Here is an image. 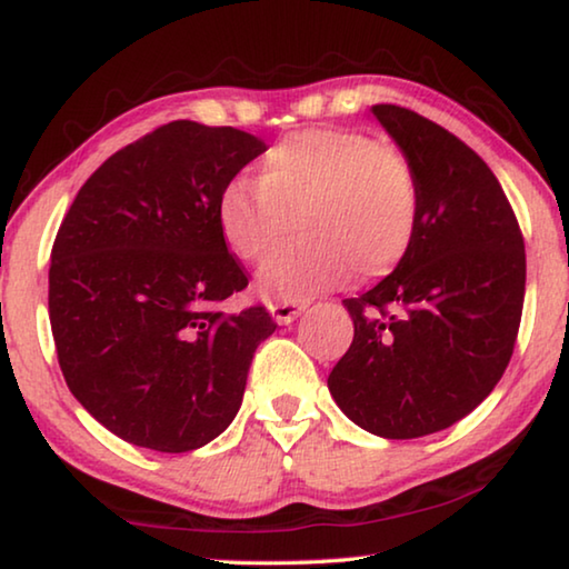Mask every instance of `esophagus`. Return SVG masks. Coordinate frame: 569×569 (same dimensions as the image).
I'll list each match as a JSON object with an SVG mask.
<instances>
[{
  "label": "esophagus",
  "instance_id": "esophagus-1",
  "mask_svg": "<svg viewBox=\"0 0 569 569\" xmlns=\"http://www.w3.org/2000/svg\"><path fill=\"white\" fill-rule=\"evenodd\" d=\"M308 306V301H273L271 303V313L276 323H291L293 319L301 316L303 308Z\"/></svg>",
  "mask_w": 569,
  "mask_h": 569
}]
</instances>
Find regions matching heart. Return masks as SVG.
Instances as JSON below:
<instances>
[{
    "instance_id": "heart-1",
    "label": "heart",
    "mask_w": 569,
    "mask_h": 569,
    "mask_svg": "<svg viewBox=\"0 0 569 569\" xmlns=\"http://www.w3.org/2000/svg\"><path fill=\"white\" fill-rule=\"evenodd\" d=\"M421 180L393 142L361 130L313 128L278 142L258 180L238 176L220 190L218 226L240 261L268 254L258 288L268 298L308 301L356 273L377 281L407 261L421 228Z\"/></svg>"
}]
</instances>
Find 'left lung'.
I'll list each match as a JSON object with an SVG mask.
<instances>
[{
  "label": "left lung",
  "instance_id": "1",
  "mask_svg": "<svg viewBox=\"0 0 569 569\" xmlns=\"http://www.w3.org/2000/svg\"><path fill=\"white\" fill-rule=\"evenodd\" d=\"M371 112L421 180V228L397 271L346 298L353 341L331 397L387 439L465 419L502 379L525 303V238L495 172L441 124L399 104Z\"/></svg>",
  "mask_w": 569,
  "mask_h": 569
}]
</instances>
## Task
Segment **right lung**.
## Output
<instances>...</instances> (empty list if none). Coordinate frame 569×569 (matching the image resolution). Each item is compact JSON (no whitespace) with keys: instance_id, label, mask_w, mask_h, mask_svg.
<instances>
[{"instance_id":"right-lung-1","label":"right lung","mask_w":569,"mask_h":569,"mask_svg":"<svg viewBox=\"0 0 569 569\" xmlns=\"http://www.w3.org/2000/svg\"><path fill=\"white\" fill-rule=\"evenodd\" d=\"M266 142L176 120L92 172L50 263L57 361L112 435L168 455L213 441L240 409L266 306L223 311L248 286L218 226V198Z\"/></svg>"}]
</instances>
